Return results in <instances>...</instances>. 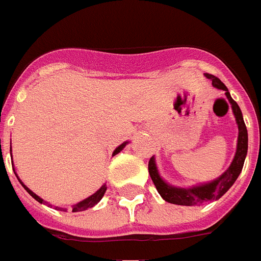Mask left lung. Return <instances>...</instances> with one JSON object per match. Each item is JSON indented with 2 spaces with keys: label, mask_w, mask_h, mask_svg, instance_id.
Wrapping results in <instances>:
<instances>
[{
  "label": "left lung",
  "mask_w": 261,
  "mask_h": 261,
  "mask_svg": "<svg viewBox=\"0 0 261 261\" xmlns=\"http://www.w3.org/2000/svg\"><path fill=\"white\" fill-rule=\"evenodd\" d=\"M205 77L212 80V86L215 88L223 90L228 101L230 102L232 112H233L234 119H236V123H238V130H239L238 143H236V153H234L233 160H232L228 170L219 175L218 178L193 187H175L169 184L167 181L163 180V177L159 173L154 156L151 157L150 162H149V174H150L151 180L156 186L157 193L160 194V197L164 201H167L170 204L194 206V205H199L202 202H206V201L219 199L230 187L233 186L234 181L238 180L240 171L243 169V164H245L246 154H247V129H246L243 115H242L239 105L236 104V101H233V98L230 97L226 86L218 77L212 74H206V73H205Z\"/></svg>",
  "instance_id": "obj_1"
}]
</instances>
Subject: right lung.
Here are the masks:
<instances>
[{
    "mask_svg": "<svg viewBox=\"0 0 261 261\" xmlns=\"http://www.w3.org/2000/svg\"><path fill=\"white\" fill-rule=\"evenodd\" d=\"M127 143H129V142H123L122 145L118 146L115 150H114V153H112V156H115V154H118L119 151H122V149H123V147H125V146H126ZM15 175H16V173H15ZM16 177H18V175H16ZM18 180H19V178H18ZM19 182H21L22 186H23V188H25L28 193L31 194V195H32L33 198L36 199L38 202H40V204H43V202H46V201H43V199L40 198L39 195H36V194L33 193L32 190H29V188H28V187L25 186V184H23V182H22L21 180H19ZM105 191H107V184H104V186H101V188H99L98 191H95V193L92 194V195H90L88 198L83 199V201H80V202H77V204L73 205V212H80V211H86V210H88V208H92L94 205H97L98 202H99V201L102 199ZM56 210L57 211H63V212H67V210H66V208H60V206H56Z\"/></svg>",
    "mask_w": 261,
    "mask_h": 261,
    "instance_id": "right-lung-1",
    "label": "right lung"
}]
</instances>
